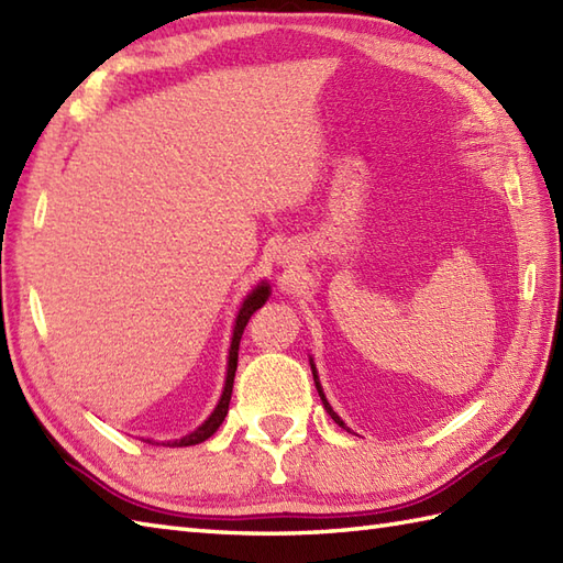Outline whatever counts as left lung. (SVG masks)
Here are the masks:
<instances>
[{"label": "left lung", "mask_w": 563, "mask_h": 563, "mask_svg": "<svg viewBox=\"0 0 563 563\" xmlns=\"http://www.w3.org/2000/svg\"><path fill=\"white\" fill-rule=\"evenodd\" d=\"M311 362V360H309ZM311 374H313V384H317V390H319V396H321V402H323V408H325V412L331 415V420L338 424V427H343V429H347L345 427V422L341 420V417H338L335 412H333V408L329 405V400H325V396H323V390H321V384H319V376H317V367H313V362H311Z\"/></svg>", "instance_id": "obj_1"}]
</instances>
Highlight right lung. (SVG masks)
Segmentation results:
<instances>
[{"label":"right lung","instance_id":"add662e5","mask_svg":"<svg viewBox=\"0 0 563 563\" xmlns=\"http://www.w3.org/2000/svg\"><path fill=\"white\" fill-rule=\"evenodd\" d=\"M271 295V287L268 283H261L256 285L254 290L246 295V299L242 302V309L238 313V321H234V331H232V343H230V357H228V376H225V388H222V396L216 405V410L211 412V417L196 429L191 431V434L181 437L177 441H167V446H194V443H201L206 441L208 437H213L218 427L222 424V420H225L228 415V408H230V398H232V384H234V372H238V352H240V341H242V333L246 329V323H250L252 313L256 309H261L266 305V299Z\"/></svg>","mask_w":563,"mask_h":563}]
</instances>
